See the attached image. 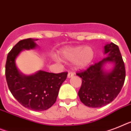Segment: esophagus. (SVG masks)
Wrapping results in <instances>:
<instances>
[{
	"label": "esophagus",
	"instance_id": "1",
	"mask_svg": "<svg viewBox=\"0 0 131 131\" xmlns=\"http://www.w3.org/2000/svg\"><path fill=\"white\" fill-rule=\"evenodd\" d=\"M74 75V73H72V72H69L68 74V78H72Z\"/></svg>",
	"mask_w": 131,
	"mask_h": 131
}]
</instances>
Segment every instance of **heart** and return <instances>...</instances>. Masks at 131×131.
Listing matches in <instances>:
<instances>
[{
	"label": "heart",
	"mask_w": 131,
	"mask_h": 131,
	"mask_svg": "<svg viewBox=\"0 0 131 131\" xmlns=\"http://www.w3.org/2000/svg\"><path fill=\"white\" fill-rule=\"evenodd\" d=\"M94 51L90 46H76L67 47L61 51V58L69 61H73V66L77 69L88 66L94 58Z\"/></svg>",
	"instance_id": "1"
}]
</instances>
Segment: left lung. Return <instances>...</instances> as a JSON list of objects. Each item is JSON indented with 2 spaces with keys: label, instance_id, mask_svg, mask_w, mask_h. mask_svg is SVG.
<instances>
[{
  "label": "left lung",
  "instance_id": "obj_1",
  "mask_svg": "<svg viewBox=\"0 0 131 131\" xmlns=\"http://www.w3.org/2000/svg\"><path fill=\"white\" fill-rule=\"evenodd\" d=\"M104 53L106 56L101 61L76 73L82 79L79 98L84 105L91 108H100L112 102L125 82V63L118 47L113 43L106 44ZM109 63L114 66L108 71L105 65Z\"/></svg>",
  "mask_w": 131,
  "mask_h": 131
}]
</instances>
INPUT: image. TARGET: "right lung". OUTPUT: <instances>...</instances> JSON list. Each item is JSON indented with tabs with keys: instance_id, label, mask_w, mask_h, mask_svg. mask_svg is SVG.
I'll return each mask as SVG.
<instances>
[{
	"instance_id": "right-lung-1",
	"label": "right lung",
	"mask_w": 131,
	"mask_h": 131,
	"mask_svg": "<svg viewBox=\"0 0 131 131\" xmlns=\"http://www.w3.org/2000/svg\"><path fill=\"white\" fill-rule=\"evenodd\" d=\"M37 40L26 39L14 46L7 56L5 75L10 91L21 105L33 111H43L56 102L68 72L53 73L39 70L31 75H25L19 71L16 59L23 50L36 48Z\"/></svg>"
}]
</instances>
